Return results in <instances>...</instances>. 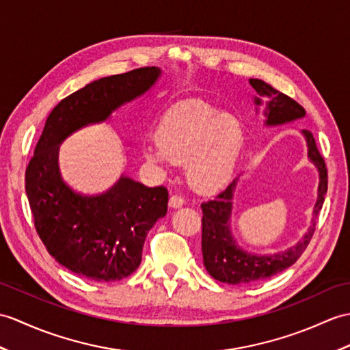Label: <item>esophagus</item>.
<instances>
[{
	"label": "esophagus",
	"mask_w": 350,
	"mask_h": 350,
	"mask_svg": "<svg viewBox=\"0 0 350 350\" xmlns=\"http://www.w3.org/2000/svg\"><path fill=\"white\" fill-rule=\"evenodd\" d=\"M183 204H185V200H183V197H180V195L174 193V195H172V197H170V206H172V207L177 208V207H182Z\"/></svg>",
	"instance_id": "34e87169"
}]
</instances>
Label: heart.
Here are the masks:
<instances>
[{"label": "heart", "mask_w": 350, "mask_h": 350, "mask_svg": "<svg viewBox=\"0 0 350 350\" xmlns=\"http://www.w3.org/2000/svg\"><path fill=\"white\" fill-rule=\"evenodd\" d=\"M241 148L243 128L237 119L201 100H185L162 115L157 144L144 153L155 162L188 161L186 173L193 188L213 192L232 178Z\"/></svg>", "instance_id": "b5f03b06"}]
</instances>
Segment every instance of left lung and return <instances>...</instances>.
<instances>
[{
    "label": "left lung",
    "instance_id": "obj_1",
    "mask_svg": "<svg viewBox=\"0 0 350 350\" xmlns=\"http://www.w3.org/2000/svg\"><path fill=\"white\" fill-rule=\"evenodd\" d=\"M250 85L255 88L258 95L267 101V125L285 124V122L303 118L306 115V110L295 100L275 91L264 80L250 79ZM256 104H261V100L256 98ZM303 134L307 138L308 158L318 167L321 176L319 197L314 206V217H318L319 210L323 204L325 193L328 189V170L323 157L318 150L312 131L304 129ZM234 186L235 182L226 186L222 192H219L215 200L204 201L201 204L202 258H204L206 270L216 280L230 283V285H250V283L271 278V275L286 270L288 267L294 264L301 256L313 237L314 222L313 226L308 228L306 237L297 243V246L294 247L274 255L250 254V252H246L237 245L230 230Z\"/></svg>",
    "mask_w": 350,
    "mask_h": 350
}]
</instances>
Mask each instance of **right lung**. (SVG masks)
Masks as SVG:
<instances>
[{
  "label": "right lung",
  "mask_w": 350,
  "mask_h": 350,
  "mask_svg": "<svg viewBox=\"0 0 350 350\" xmlns=\"http://www.w3.org/2000/svg\"><path fill=\"white\" fill-rule=\"evenodd\" d=\"M158 76L157 67H142L68 95L47 116L28 162L25 189L38 237L56 261L82 278L115 282L137 270L146 235L167 215L168 191L125 176L100 195L76 191L59 172V144L83 125L107 119L148 91Z\"/></svg>",
  "instance_id": "obj_1"
}]
</instances>
